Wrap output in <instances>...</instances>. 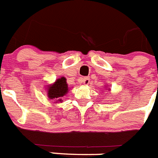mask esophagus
Here are the masks:
<instances>
[{"instance_id":"obj_1","label":"esophagus","mask_w":158,"mask_h":158,"mask_svg":"<svg viewBox=\"0 0 158 158\" xmlns=\"http://www.w3.org/2000/svg\"><path fill=\"white\" fill-rule=\"evenodd\" d=\"M83 83L84 85H88L90 83V79L89 78H87V77H86V78H83Z\"/></svg>"}]
</instances>
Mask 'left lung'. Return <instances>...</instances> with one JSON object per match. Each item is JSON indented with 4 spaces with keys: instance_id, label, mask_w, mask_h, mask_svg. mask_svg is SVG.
<instances>
[{
    "instance_id": "left-lung-1",
    "label": "left lung",
    "mask_w": 158,
    "mask_h": 158,
    "mask_svg": "<svg viewBox=\"0 0 158 158\" xmlns=\"http://www.w3.org/2000/svg\"><path fill=\"white\" fill-rule=\"evenodd\" d=\"M108 86H106V87H104V88H105V89H106V90L108 89V91H110V88H108Z\"/></svg>"
}]
</instances>
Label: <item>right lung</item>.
Here are the masks:
<instances>
[{
	"label": "right lung",
	"instance_id": "add662e5",
	"mask_svg": "<svg viewBox=\"0 0 158 158\" xmlns=\"http://www.w3.org/2000/svg\"><path fill=\"white\" fill-rule=\"evenodd\" d=\"M45 90L49 99H54V104L61 103L63 101L62 97L67 95L69 91L67 79L65 77L57 79L54 83L46 85Z\"/></svg>",
	"mask_w": 158,
	"mask_h": 158
}]
</instances>
